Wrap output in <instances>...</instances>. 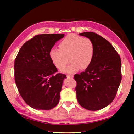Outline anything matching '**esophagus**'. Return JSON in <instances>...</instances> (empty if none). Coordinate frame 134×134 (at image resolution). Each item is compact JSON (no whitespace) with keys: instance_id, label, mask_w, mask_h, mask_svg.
I'll return each mask as SVG.
<instances>
[{"instance_id":"esophagus-1","label":"esophagus","mask_w":134,"mask_h":134,"mask_svg":"<svg viewBox=\"0 0 134 134\" xmlns=\"http://www.w3.org/2000/svg\"><path fill=\"white\" fill-rule=\"evenodd\" d=\"M66 76H67L68 78H73V75H71V74H68L66 75Z\"/></svg>"}]
</instances>
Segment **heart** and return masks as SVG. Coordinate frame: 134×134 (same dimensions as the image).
I'll use <instances>...</instances> for the list:
<instances>
[{"instance_id": "heart-1", "label": "heart", "mask_w": 134, "mask_h": 134, "mask_svg": "<svg viewBox=\"0 0 134 134\" xmlns=\"http://www.w3.org/2000/svg\"><path fill=\"white\" fill-rule=\"evenodd\" d=\"M60 49L53 48L49 52L52 63L62 69L68 63H71L62 70L64 73H74L80 69H86L91 64L95 53V46L92 40L75 34L66 36L59 43Z\"/></svg>"}]
</instances>
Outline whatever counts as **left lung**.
<instances>
[{
  "label": "left lung",
  "instance_id": "left-lung-1",
  "mask_svg": "<svg viewBox=\"0 0 134 134\" xmlns=\"http://www.w3.org/2000/svg\"><path fill=\"white\" fill-rule=\"evenodd\" d=\"M92 40L95 46L93 61L80 74L74 75L76 98L90 111L107 107L114 99L121 81V61L112 44L94 32L79 34Z\"/></svg>",
  "mask_w": 134,
  "mask_h": 134
}]
</instances>
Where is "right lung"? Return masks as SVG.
Segmentation results:
<instances>
[{
    "instance_id": "add662e5",
    "label": "right lung",
    "mask_w": 134,
    "mask_h": 134,
    "mask_svg": "<svg viewBox=\"0 0 134 134\" xmlns=\"http://www.w3.org/2000/svg\"><path fill=\"white\" fill-rule=\"evenodd\" d=\"M64 34L35 36L20 48L14 62L15 84L22 98L36 109L49 110L60 100V93L66 76L59 73L49 52Z\"/></svg>"
}]
</instances>
